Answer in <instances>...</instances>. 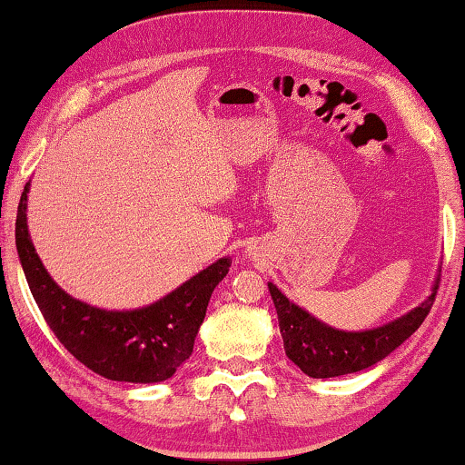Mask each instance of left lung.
Returning <instances> with one entry per match:
<instances>
[{
    "label": "left lung",
    "mask_w": 465,
    "mask_h": 465,
    "mask_svg": "<svg viewBox=\"0 0 465 465\" xmlns=\"http://www.w3.org/2000/svg\"><path fill=\"white\" fill-rule=\"evenodd\" d=\"M438 283H440V277H436L434 290L428 301H423L411 313L398 317L385 326L364 330V332H345V330L326 326L304 309L290 302L277 285L269 283V292L277 309L285 355L309 377L330 379L364 371L402 345L428 317L431 304H434Z\"/></svg>",
    "instance_id": "1"
}]
</instances>
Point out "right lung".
I'll use <instances>...</instances> for the list:
<instances>
[{"label":"right lung","instance_id":"1","mask_svg":"<svg viewBox=\"0 0 465 465\" xmlns=\"http://www.w3.org/2000/svg\"><path fill=\"white\" fill-rule=\"evenodd\" d=\"M25 186L16 213V250L29 290L61 345L93 372L126 383H161L193 355L212 292L226 277L220 258L161 301L135 311H105L75 301L44 269L27 231Z\"/></svg>","mask_w":465,"mask_h":465}]
</instances>
